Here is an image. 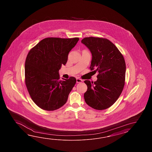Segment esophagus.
<instances>
[{"label": "esophagus", "mask_w": 152, "mask_h": 152, "mask_svg": "<svg viewBox=\"0 0 152 152\" xmlns=\"http://www.w3.org/2000/svg\"><path fill=\"white\" fill-rule=\"evenodd\" d=\"M83 80H82V79H81L80 78H77V83H81V82H83Z\"/></svg>", "instance_id": "1"}]
</instances>
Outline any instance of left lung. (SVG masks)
<instances>
[{"instance_id": "1", "label": "left lung", "mask_w": 152, "mask_h": 152, "mask_svg": "<svg viewBox=\"0 0 152 152\" xmlns=\"http://www.w3.org/2000/svg\"><path fill=\"white\" fill-rule=\"evenodd\" d=\"M92 55L91 71L98 72L97 80H85L87 86L84 99L96 110H105L112 106L123 91L126 78V62L123 55L109 39L89 37L81 40Z\"/></svg>"}]
</instances>
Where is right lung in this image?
I'll return each instance as SVG.
<instances>
[{
  "label": "right lung",
  "mask_w": 152,
  "mask_h": 152,
  "mask_svg": "<svg viewBox=\"0 0 152 152\" xmlns=\"http://www.w3.org/2000/svg\"><path fill=\"white\" fill-rule=\"evenodd\" d=\"M79 39L48 37L30 50L25 62V83L34 102L41 109L57 110L66 103L76 79H60L58 71Z\"/></svg>",
  "instance_id": "1"
}]
</instances>
